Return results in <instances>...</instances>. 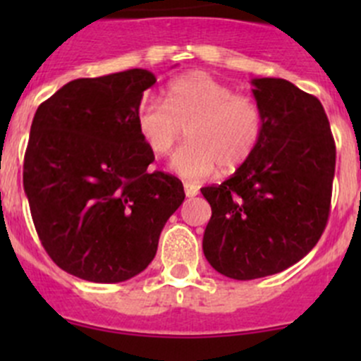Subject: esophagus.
I'll return each mask as SVG.
<instances>
[{
  "instance_id": "obj_1",
  "label": "esophagus",
  "mask_w": 361,
  "mask_h": 361,
  "mask_svg": "<svg viewBox=\"0 0 361 361\" xmlns=\"http://www.w3.org/2000/svg\"><path fill=\"white\" fill-rule=\"evenodd\" d=\"M183 188H185V195H187L188 199L195 197V195L199 194V188L192 183H183Z\"/></svg>"
}]
</instances>
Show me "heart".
<instances>
[{"mask_svg":"<svg viewBox=\"0 0 361 361\" xmlns=\"http://www.w3.org/2000/svg\"><path fill=\"white\" fill-rule=\"evenodd\" d=\"M188 126V143L171 159V171L185 180H206L239 169L264 134V111L253 97L235 94L206 71L171 80L166 101L145 96L136 108V127L155 155H167Z\"/></svg>","mask_w":361,"mask_h":361,"instance_id":"obj_1","label":"heart"}]
</instances>
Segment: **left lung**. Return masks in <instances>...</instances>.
Instances as JSON below:
<instances>
[{"mask_svg":"<svg viewBox=\"0 0 361 361\" xmlns=\"http://www.w3.org/2000/svg\"><path fill=\"white\" fill-rule=\"evenodd\" d=\"M264 134L221 185L201 188L211 206L202 250L211 267L248 281L305 257L330 214L336 143L318 97L283 78H255Z\"/></svg>","mask_w":361,"mask_h":361,"instance_id":"left-lung-1","label":"left lung"}]
</instances>
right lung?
<instances>
[{
	"label": "right lung",
	"instance_id": "obj_1",
	"mask_svg": "<svg viewBox=\"0 0 361 361\" xmlns=\"http://www.w3.org/2000/svg\"><path fill=\"white\" fill-rule=\"evenodd\" d=\"M155 82L140 68L73 80L32 118L24 157L32 221L49 257L85 281L143 272L185 199L178 178L147 171L155 157L137 133L136 108Z\"/></svg>",
	"mask_w": 361,
	"mask_h": 361
}]
</instances>
